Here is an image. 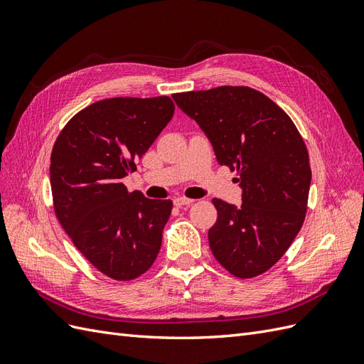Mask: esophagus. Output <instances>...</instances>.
I'll return each instance as SVG.
<instances>
[{"label":"esophagus","instance_id":"34e87169","mask_svg":"<svg viewBox=\"0 0 364 364\" xmlns=\"http://www.w3.org/2000/svg\"><path fill=\"white\" fill-rule=\"evenodd\" d=\"M193 202H194V200H191V199H185V197H176V199H174V205L178 206V208H182V206H190V205H193Z\"/></svg>","mask_w":364,"mask_h":364}]
</instances>
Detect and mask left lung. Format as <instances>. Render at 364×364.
I'll return each instance as SVG.
<instances>
[{"mask_svg": "<svg viewBox=\"0 0 364 364\" xmlns=\"http://www.w3.org/2000/svg\"><path fill=\"white\" fill-rule=\"evenodd\" d=\"M213 144L220 165L238 173L241 206L213 199L215 259L238 278L267 272L299 232L311 183L302 136L269 97L247 86L173 95Z\"/></svg>", "mask_w": 364, "mask_h": 364, "instance_id": "left-lung-1", "label": "left lung"}]
</instances>
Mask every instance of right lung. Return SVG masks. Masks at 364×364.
<instances>
[{
	"label": "right lung",
	"mask_w": 364,
	"mask_h": 364,
	"mask_svg": "<svg viewBox=\"0 0 364 364\" xmlns=\"http://www.w3.org/2000/svg\"><path fill=\"white\" fill-rule=\"evenodd\" d=\"M170 97L92 103L63 127L51 151L54 211L95 269L130 281L155 262L171 200L129 193L123 179L173 118Z\"/></svg>",
	"instance_id": "1"
}]
</instances>
